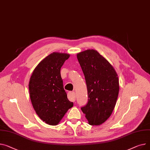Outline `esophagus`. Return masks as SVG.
I'll return each instance as SVG.
<instances>
[{"mask_svg":"<svg viewBox=\"0 0 150 150\" xmlns=\"http://www.w3.org/2000/svg\"><path fill=\"white\" fill-rule=\"evenodd\" d=\"M68 96L69 97L70 100H71L72 101H75V99H76V94L75 92H70L68 93Z\"/></svg>","mask_w":150,"mask_h":150,"instance_id":"34e87169","label":"esophagus"}]
</instances>
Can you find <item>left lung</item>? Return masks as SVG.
I'll return each mask as SVG.
<instances>
[{"instance_id": "left-lung-1", "label": "left lung", "mask_w": 150, "mask_h": 150, "mask_svg": "<svg viewBox=\"0 0 150 150\" xmlns=\"http://www.w3.org/2000/svg\"><path fill=\"white\" fill-rule=\"evenodd\" d=\"M84 75L88 102L81 108L90 125H99L110 116L118 96L117 75L113 66L93 49L77 54Z\"/></svg>"}]
</instances>
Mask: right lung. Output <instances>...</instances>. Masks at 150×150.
Instances as JSON below:
<instances>
[{
    "instance_id": "add662e5",
    "label": "right lung",
    "mask_w": 150,
    "mask_h": 150,
    "mask_svg": "<svg viewBox=\"0 0 150 150\" xmlns=\"http://www.w3.org/2000/svg\"><path fill=\"white\" fill-rule=\"evenodd\" d=\"M70 55L53 52L34 69L29 83L30 98L43 121L56 125L74 103L69 101L63 87L60 69Z\"/></svg>"
}]
</instances>
